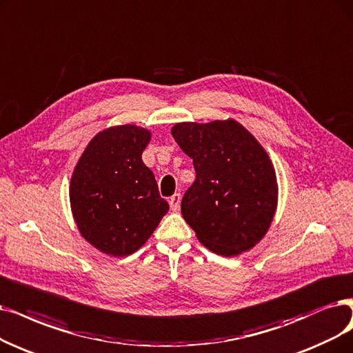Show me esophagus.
Listing matches in <instances>:
<instances>
[{"instance_id":"34e87169","label":"esophagus","mask_w":353,"mask_h":353,"mask_svg":"<svg viewBox=\"0 0 353 353\" xmlns=\"http://www.w3.org/2000/svg\"><path fill=\"white\" fill-rule=\"evenodd\" d=\"M169 205H171L174 211H178L181 205V194H174L171 199H169Z\"/></svg>"}]
</instances>
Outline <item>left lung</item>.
<instances>
[{
	"label": "left lung",
	"instance_id": "obj_1",
	"mask_svg": "<svg viewBox=\"0 0 353 353\" xmlns=\"http://www.w3.org/2000/svg\"><path fill=\"white\" fill-rule=\"evenodd\" d=\"M172 136L194 162L181 211L199 241L221 256L252 249L272 223L278 184L272 162L241 123H178Z\"/></svg>",
	"mask_w": 353,
	"mask_h": 353
}]
</instances>
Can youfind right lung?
Returning a JSON list of instances; mask_svg holds the SVG:
<instances>
[{
  "instance_id": "add662e5",
  "label": "right lung",
  "mask_w": 353,
  "mask_h": 353,
  "mask_svg": "<svg viewBox=\"0 0 353 353\" xmlns=\"http://www.w3.org/2000/svg\"><path fill=\"white\" fill-rule=\"evenodd\" d=\"M150 132L133 124L98 133L79 158L69 187L78 229L94 248L128 256L142 248L169 205L142 153Z\"/></svg>"
}]
</instances>
